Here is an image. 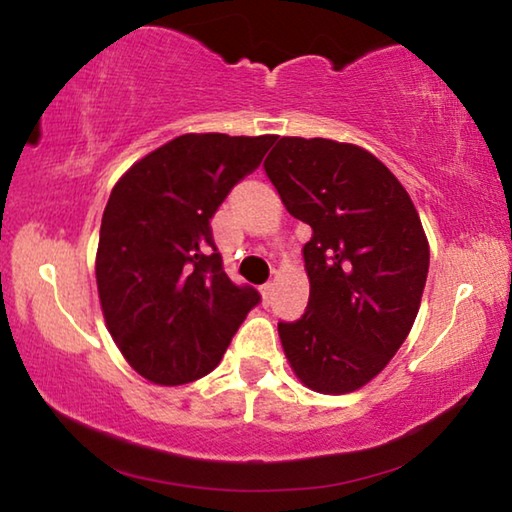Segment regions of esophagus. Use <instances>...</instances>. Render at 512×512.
<instances>
[{
  "label": "esophagus",
  "instance_id": "34e87169",
  "mask_svg": "<svg viewBox=\"0 0 512 512\" xmlns=\"http://www.w3.org/2000/svg\"><path fill=\"white\" fill-rule=\"evenodd\" d=\"M259 291H262V298H264V305H268L271 302V296H273V282H266L259 287Z\"/></svg>",
  "mask_w": 512,
  "mask_h": 512
}]
</instances>
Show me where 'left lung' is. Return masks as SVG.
Wrapping results in <instances>:
<instances>
[{
  "label": "left lung",
  "mask_w": 512,
  "mask_h": 512,
  "mask_svg": "<svg viewBox=\"0 0 512 512\" xmlns=\"http://www.w3.org/2000/svg\"><path fill=\"white\" fill-rule=\"evenodd\" d=\"M291 216L305 221L309 302L280 320L282 348L302 384L352 393L395 357L429 273V244L406 189L375 155L334 140L282 137L264 160Z\"/></svg>",
  "instance_id": "obj_1"
}]
</instances>
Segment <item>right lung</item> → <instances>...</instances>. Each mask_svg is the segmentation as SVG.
<instances>
[{
  "label": "right lung",
  "instance_id": "obj_1",
  "mask_svg": "<svg viewBox=\"0 0 512 512\" xmlns=\"http://www.w3.org/2000/svg\"><path fill=\"white\" fill-rule=\"evenodd\" d=\"M275 135H180L135 162L101 219L97 287L126 361L155 384L212 372L259 291L223 271L210 219Z\"/></svg>",
  "mask_w": 512,
  "mask_h": 512
}]
</instances>
